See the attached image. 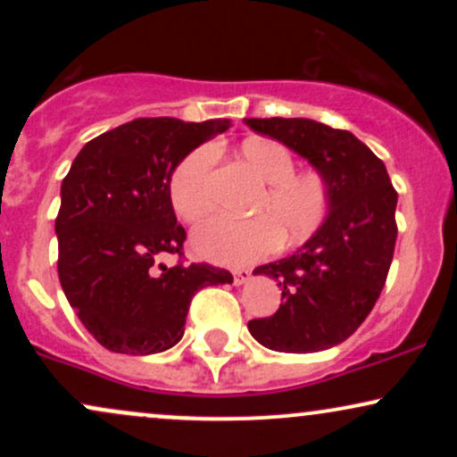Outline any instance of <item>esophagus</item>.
<instances>
[{"label": "esophagus", "instance_id": "1", "mask_svg": "<svg viewBox=\"0 0 457 457\" xmlns=\"http://www.w3.org/2000/svg\"><path fill=\"white\" fill-rule=\"evenodd\" d=\"M251 279V272L240 269V270H234V286H245L246 281Z\"/></svg>", "mask_w": 457, "mask_h": 457}]
</instances>
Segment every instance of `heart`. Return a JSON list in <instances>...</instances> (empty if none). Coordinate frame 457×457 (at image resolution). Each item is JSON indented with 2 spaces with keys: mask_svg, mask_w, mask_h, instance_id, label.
<instances>
[{
  "mask_svg": "<svg viewBox=\"0 0 457 457\" xmlns=\"http://www.w3.org/2000/svg\"><path fill=\"white\" fill-rule=\"evenodd\" d=\"M246 165L269 185L255 219L211 217L193 229V251L217 264L243 266L258 262L281 245L305 240L327 217L330 191L320 174H295V159L279 141L253 137L240 145ZM212 145H199L176 165L170 178V199L176 214L197 221L211 211Z\"/></svg>",
  "mask_w": 457,
  "mask_h": 457,
  "instance_id": "b5f03b06",
  "label": "heart"
}]
</instances>
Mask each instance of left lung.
Wrapping results in <instances>:
<instances>
[{"label":"left lung","mask_w":457,"mask_h":457,"mask_svg":"<svg viewBox=\"0 0 457 457\" xmlns=\"http://www.w3.org/2000/svg\"><path fill=\"white\" fill-rule=\"evenodd\" d=\"M327 180V217L287 258L258 266L281 287L275 316L251 320L255 342L275 353H320L345 342L385 287L395 249L397 193L386 167L353 133L307 118H245Z\"/></svg>","instance_id":"1"}]
</instances>
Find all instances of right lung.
Instances as JSON below:
<instances>
[{
  "instance_id": "right-lung-1",
  "label": "right lung",
  "mask_w": 457,
  "mask_h": 457,
  "mask_svg": "<svg viewBox=\"0 0 457 457\" xmlns=\"http://www.w3.org/2000/svg\"><path fill=\"white\" fill-rule=\"evenodd\" d=\"M229 120L139 118L83 145L62 180L55 219L62 290L98 344L112 353L154 354L185 335L191 298L232 283L208 264H159L180 255L170 178L188 152L228 130Z\"/></svg>"
}]
</instances>
